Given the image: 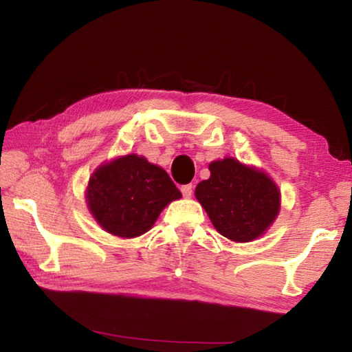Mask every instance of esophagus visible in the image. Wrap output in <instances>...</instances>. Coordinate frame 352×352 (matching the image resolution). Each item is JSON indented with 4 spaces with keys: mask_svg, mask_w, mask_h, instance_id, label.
I'll list each match as a JSON object with an SVG mask.
<instances>
[{
    "mask_svg": "<svg viewBox=\"0 0 352 352\" xmlns=\"http://www.w3.org/2000/svg\"><path fill=\"white\" fill-rule=\"evenodd\" d=\"M192 189H194V186L192 184H183L182 186V194H183V197H186V199H189L190 195H192Z\"/></svg>",
    "mask_w": 352,
    "mask_h": 352,
    "instance_id": "1",
    "label": "esophagus"
}]
</instances>
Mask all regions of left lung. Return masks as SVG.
<instances>
[{"label": "left lung", "mask_w": 352, "mask_h": 352, "mask_svg": "<svg viewBox=\"0 0 352 352\" xmlns=\"http://www.w3.org/2000/svg\"><path fill=\"white\" fill-rule=\"evenodd\" d=\"M211 177L195 188L220 234L234 242H250L269 228L279 211V190L269 177L234 158L210 164Z\"/></svg>", "instance_id": "left-lung-1"}]
</instances>
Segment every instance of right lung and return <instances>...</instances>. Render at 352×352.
<instances>
[{
  "instance_id": "obj_1",
  "label": "right lung",
  "mask_w": 352,
  "mask_h": 352,
  "mask_svg": "<svg viewBox=\"0 0 352 352\" xmlns=\"http://www.w3.org/2000/svg\"><path fill=\"white\" fill-rule=\"evenodd\" d=\"M180 197L168 172L138 155L100 166L87 190L93 217L105 231L119 237L144 234L163 208Z\"/></svg>"
}]
</instances>
